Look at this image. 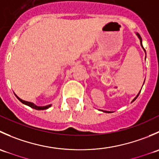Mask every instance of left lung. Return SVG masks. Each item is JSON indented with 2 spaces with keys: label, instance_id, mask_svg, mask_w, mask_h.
Instances as JSON below:
<instances>
[{
  "label": "left lung",
  "instance_id": "obj_1",
  "mask_svg": "<svg viewBox=\"0 0 159 159\" xmlns=\"http://www.w3.org/2000/svg\"><path fill=\"white\" fill-rule=\"evenodd\" d=\"M137 35H138V37H139V39H140V41H141V45H142V47L143 48V46H142V38H141V36H140V34H137ZM144 50H145V49H144ZM139 94H140V92H139ZM139 94H138V95L136 96L135 98H134V100L132 101V102H134V101L135 100L136 98H138V96L139 95ZM105 111V112H110V111Z\"/></svg>",
  "mask_w": 159,
  "mask_h": 159
}]
</instances>
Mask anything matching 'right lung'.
I'll list each match as a JSON object with an SVG mask.
<instances>
[{
    "label": "right lung",
    "instance_id": "right-lung-1",
    "mask_svg": "<svg viewBox=\"0 0 159 159\" xmlns=\"http://www.w3.org/2000/svg\"><path fill=\"white\" fill-rule=\"evenodd\" d=\"M16 95V94H15ZM16 97H17V98L18 99L19 101H20V102H22L23 104H25V105H28V106L30 107V108H34V109H36V110H44V109H48V108H50L51 107V105H47V106H43V107H38V106H36L35 105H34L33 103H31V102H26V101H24L22 100V99H20V98L17 97V95H16Z\"/></svg>",
    "mask_w": 159,
    "mask_h": 159
}]
</instances>
